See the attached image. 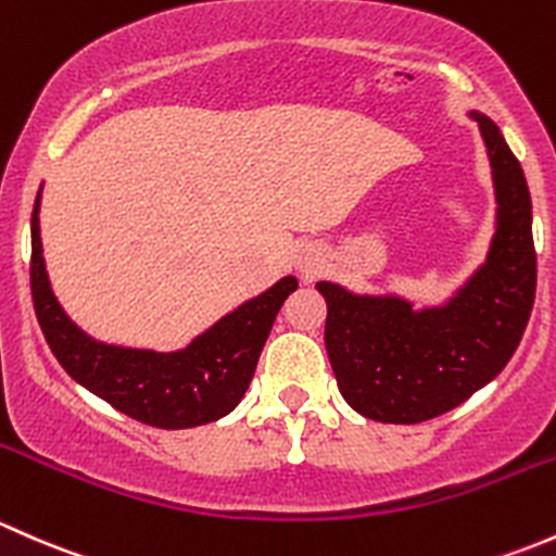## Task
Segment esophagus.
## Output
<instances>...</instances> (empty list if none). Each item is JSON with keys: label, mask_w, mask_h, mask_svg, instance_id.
Returning <instances> with one entry per match:
<instances>
[{"label": "esophagus", "mask_w": 556, "mask_h": 556, "mask_svg": "<svg viewBox=\"0 0 556 556\" xmlns=\"http://www.w3.org/2000/svg\"><path fill=\"white\" fill-rule=\"evenodd\" d=\"M318 254L313 249H302L300 256H296V267H300L305 276H313V273L318 270Z\"/></svg>", "instance_id": "esophagus-1"}]
</instances>
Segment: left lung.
I'll list each match as a JSON object with an SVG mask.
<instances>
[{
    "label": "left lung",
    "instance_id": "8db88e82",
    "mask_svg": "<svg viewBox=\"0 0 556 556\" xmlns=\"http://www.w3.org/2000/svg\"><path fill=\"white\" fill-rule=\"evenodd\" d=\"M495 181L497 227L488 262L442 307L356 296L320 280L324 342L342 399L369 420L422 422L501 375L535 302L533 203L522 165L497 125L473 112Z\"/></svg>",
    "mask_w": 556,
    "mask_h": 556
}]
</instances>
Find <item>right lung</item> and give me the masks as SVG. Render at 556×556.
<instances>
[{
	"label": "right lung",
	"mask_w": 556,
	"mask_h": 556,
	"mask_svg": "<svg viewBox=\"0 0 556 556\" xmlns=\"http://www.w3.org/2000/svg\"><path fill=\"white\" fill-rule=\"evenodd\" d=\"M37 214L39 194L31 214L34 313L68 377L144 426L176 431L230 415L254 377L280 305L296 291V278H280L265 294L194 337L185 351L154 353L104 345L79 331L50 291Z\"/></svg>",
	"instance_id": "add662e5"
}]
</instances>
